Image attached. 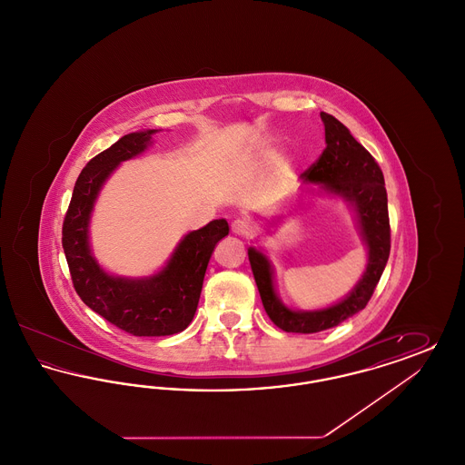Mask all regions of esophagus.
<instances>
[{
  "label": "esophagus",
  "mask_w": 465,
  "mask_h": 465,
  "mask_svg": "<svg viewBox=\"0 0 465 465\" xmlns=\"http://www.w3.org/2000/svg\"><path fill=\"white\" fill-rule=\"evenodd\" d=\"M249 230H251V228H249V223L243 222L241 218H237V220L232 222V232H233L235 235H247Z\"/></svg>",
  "instance_id": "esophagus-1"
}]
</instances>
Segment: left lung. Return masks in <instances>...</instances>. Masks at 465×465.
<instances>
[{
    "label": "left lung",
    "mask_w": 465,
    "mask_h": 465,
    "mask_svg": "<svg viewBox=\"0 0 465 465\" xmlns=\"http://www.w3.org/2000/svg\"><path fill=\"white\" fill-rule=\"evenodd\" d=\"M321 118L326 131V148L300 177L309 183H319L324 190L354 203L361 233L368 245V266L354 291L340 303L315 312H294L279 302L268 260L251 247L247 256L265 312L277 328L288 332L324 331L364 309L391 254L387 192L380 165L341 122L324 111Z\"/></svg>",
    "instance_id": "1"
}]
</instances>
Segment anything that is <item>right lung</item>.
<instances>
[{"label":"right lung","instance_id":"1","mask_svg":"<svg viewBox=\"0 0 465 465\" xmlns=\"http://www.w3.org/2000/svg\"><path fill=\"white\" fill-rule=\"evenodd\" d=\"M153 133L127 134L94 156L74 183L63 223V247L74 291L95 313L134 336H169L188 328L214 245L228 235L226 220L190 232L167 266L150 279L113 277L92 258L89 220L95 197L120 162L144 152Z\"/></svg>","mask_w":465,"mask_h":465}]
</instances>
